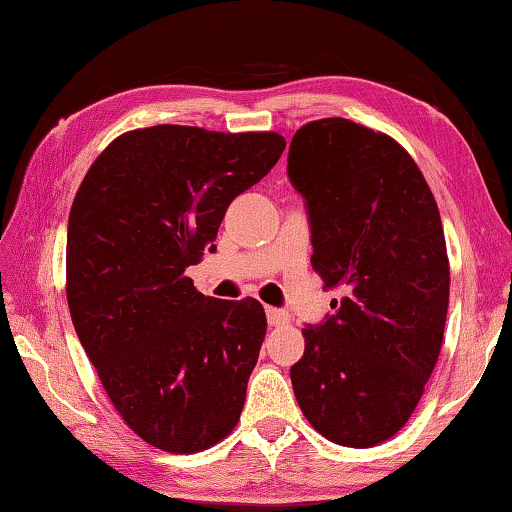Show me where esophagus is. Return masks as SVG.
<instances>
[{
    "label": "esophagus",
    "instance_id": "34e87169",
    "mask_svg": "<svg viewBox=\"0 0 512 512\" xmlns=\"http://www.w3.org/2000/svg\"><path fill=\"white\" fill-rule=\"evenodd\" d=\"M266 318H268V325L271 327H282L289 323V314L282 309H275V307H266Z\"/></svg>",
    "mask_w": 512,
    "mask_h": 512
}]
</instances>
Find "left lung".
<instances>
[{"label":"left lung","instance_id":"8db88e82","mask_svg":"<svg viewBox=\"0 0 512 512\" xmlns=\"http://www.w3.org/2000/svg\"><path fill=\"white\" fill-rule=\"evenodd\" d=\"M289 180L307 201L311 266L343 287L336 314L305 327L291 384L311 427L343 447L393 438L443 345L449 259L418 164L393 137L343 117L293 135Z\"/></svg>","mask_w":512,"mask_h":512}]
</instances>
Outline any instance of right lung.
<instances>
[{
    "mask_svg": "<svg viewBox=\"0 0 512 512\" xmlns=\"http://www.w3.org/2000/svg\"><path fill=\"white\" fill-rule=\"evenodd\" d=\"M284 146L277 133L137 128L106 146L76 192L69 314L117 413L162 452H203L239 422L264 307L203 296L185 271L216 248L228 205Z\"/></svg>",
    "mask_w": 512,
    "mask_h": 512,
    "instance_id": "1",
    "label": "right lung"
}]
</instances>
